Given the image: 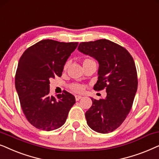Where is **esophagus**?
<instances>
[{
    "label": "esophagus",
    "mask_w": 159,
    "mask_h": 159,
    "mask_svg": "<svg viewBox=\"0 0 159 159\" xmlns=\"http://www.w3.org/2000/svg\"><path fill=\"white\" fill-rule=\"evenodd\" d=\"M75 100H76V101L79 100L80 99H81V98H82V97H81V96H80V95H75Z\"/></svg>",
    "instance_id": "obj_1"
}]
</instances>
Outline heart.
I'll use <instances>...</instances> for the list:
<instances>
[{
  "label": "heart",
  "instance_id": "b5f03b06",
  "mask_svg": "<svg viewBox=\"0 0 159 159\" xmlns=\"http://www.w3.org/2000/svg\"><path fill=\"white\" fill-rule=\"evenodd\" d=\"M69 61H67V62H65V64L64 65V70H66L67 69V67L69 66ZM96 65V62H95V61L93 60L92 58L91 57H86L84 60L83 61V65L84 67V66H87V65ZM70 89L72 91H73L74 92H81L84 89V86L83 85H81V84H71L70 86Z\"/></svg>",
  "mask_w": 159,
  "mask_h": 159
}]
</instances>
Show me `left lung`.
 Listing matches in <instances>:
<instances>
[{
  "label": "left lung",
  "instance_id": "obj_1",
  "mask_svg": "<svg viewBox=\"0 0 159 159\" xmlns=\"http://www.w3.org/2000/svg\"><path fill=\"white\" fill-rule=\"evenodd\" d=\"M78 49L98 61L99 76L94 89H105L107 92L105 99L91 98L92 105L85 113L86 122L97 132H113L126 119L137 92L134 61L125 48L107 39L82 42Z\"/></svg>",
  "mask_w": 159,
  "mask_h": 159
}]
</instances>
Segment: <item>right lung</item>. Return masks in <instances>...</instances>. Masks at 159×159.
<instances>
[{
	"instance_id": "right-lung-1",
	"label": "right lung",
	"mask_w": 159,
	"mask_h": 159,
	"mask_svg": "<svg viewBox=\"0 0 159 159\" xmlns=\"http://www.w3.org/2000/svg\"><path fill=\"white\" fill-rule=\"evenodd\" d=\"M78 44L42 40L27 48L20 59L16 90L25 117L39 129L61 127L75 103V97L65 90L57 97L50 96L49 79L62 75L65 62Z\"/></svg>"
}]
</instances>
